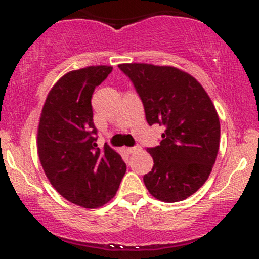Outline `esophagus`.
<instances>
[{"mask_svg":"<svg viewBox=\"0 0 259 259\" xmlns=\"http://www.w3.org/2000/svg\"><path fill=\"white\" fill-rule=\"evenodd\" d=\"M141 150V147H139V146H136V147H129V148H126V151L129 153H135V152H138V151H140Z\"/></svg>","mask_w":259,"mask_h":259,"instance_id":"1","label":"esophagus"}]
</instances>
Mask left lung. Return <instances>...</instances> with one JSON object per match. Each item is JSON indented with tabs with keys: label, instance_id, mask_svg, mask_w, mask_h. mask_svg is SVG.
<instances>
[{
	"label": "left lung",
	"instance_id": "8db88e82",
	"mask_svg": "<svg viewBox=\"0 0 259 259\" xmlns=\"http://www.w3.org/2000/svg\"><path fill=\"white\" fill-rule=\"evenodd\" d=\"M144 103L150 125L165 127L159 146L148 148L153 168L144 175L148 192L179 202L206 183L215 163L221 123L212 100L194 76L170 65L119 64Z\"/></svg>",
	"mask_w": 259,
	"mask_h": 259
}]
</instances>
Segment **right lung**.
I'll return each mask as SVG.
<instances>
[{"label": "right lung", "mask_w": 259, "mask_h": 259, "mask_svg": "<svg viewBox=\"0 0 259 259\" xmlns=\"http://www.w3.org/2000/svg\"><path fill=\"white\" fill-rule=\"evenodd\" d=\"M111 65H91L64 74L52 86L37 127V153L51 185L65 200L99 208L117 194L126 165L105 145L97 148L91 97L112 72Z\"/></svg>", "instance_id": "right-lung-1"}]
</instances>
